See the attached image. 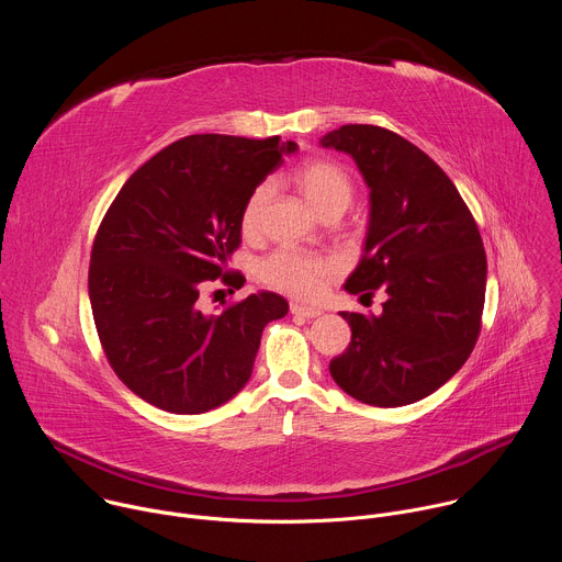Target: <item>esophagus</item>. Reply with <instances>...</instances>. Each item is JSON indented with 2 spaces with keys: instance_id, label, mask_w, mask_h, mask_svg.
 I'll return each mask as SVG.
<instances>
[{
  "instance_id": "1",
  "label": "esophagus",
  "mask_w": 562,
  "mask_h": 562,
  "mask_svg": "<svg viewBox=\"0 0 562 562\" xmlns=\"http://www.w3.org/2000/svg\"><path fill=\"white\" fill-rule=\"evenodd\" d=\"M291 313L300 315V317H317V315H323V311H319V308L304 306V304H291Z\"/></svg>"
}]
</instances>
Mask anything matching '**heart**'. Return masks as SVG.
<instances>
[{
	"mask_svg": "<svg viewBox=\"0 0 562 562\" xmlns=\"http://www.w3.org/2000/svg\"><path fill=\"white\" fill-rule=\"evenodd\" d=\"M295 189L304 195L311 209L319 215H342L353 202V182L345 169L331 162H308L293 173ZM273 198V184L262 182L247 198L239 224L245 233H256L262 222V213ZM336 271V265L323 256H311L295 249H280L265 258L258 267V276L271 289L295 297H313L323 280Z\"/></svg>",
	"mask_w": 562,
	"mask_h": 562,
	"instance_id": "1",
	"label": "heart"
}]
</instances>
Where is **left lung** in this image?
<instances>
[{
  "label": "left lung",
  "instance_id": "1",
  "mask_svg": "<svg viewBox=\"0 0 562 562\" xmlns=\"http://www.w3.org/2000/svg\"><path fill=\"white\" fill-rule=\"evenodd\" d=\"M353 157L369 189L362 256L347 293H386L382 313H340L349 349L336 384L373 407H405L440 389L473 351L485 306L487 256L453 182L418 146L371 124L319 137Z\"/></svg>",
  "mask_w": 562,
  "mask_h": 562
}]
</instances>
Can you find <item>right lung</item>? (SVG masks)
Returning <instances> with one entry per match:
<instances>
[{"mask_svg": "<svg viewBox=\"0 0 562 562\" xmlns=\"http://www.w3.org/2000/svg\"><path fill=\"white\" fill-rule=\"evenodd\" d=\"M295 142L189 135L153 155L104 215L89 269V297L117 378L148 405L204 414L243 391L260 338L289 311L273 291L222 313L198 304L239 245V215ZM222 282L239 289L243 276Z\"/></svg>", "mask_w": 562, "mask_h": 562, "instance_id": "add662e5", "label": "right lung"}]
</instances>
